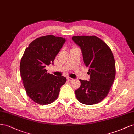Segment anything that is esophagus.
Listing matches in <instances>:
<instances>
[{"label":"esophagus","mask_w":134,"mask_h":134,"mask_svg":"<svg viewBox=\"0 0 134 134\" xmlns=\"http://www.w3.org/2000/svg\"><path fill=\"white\" fill-rule=\"evenodd\" d=\"M74 80V79L71 78V77H67V80H68V81H72V80Z\"/></svg>","instance_id":"obj_1"}]
</instances>
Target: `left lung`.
Listing matches in <instances>:
<instances>
[{
	"label": "left lung",
	"mask_w": 134,
	"mask_h": 134,
	"mask_svg": "<svg viewBox=\"0 0 134 134\" xmlns=\"http://www.w3.org/2000/svg\"><path fill=\"white\" fill-rule=\"evenodd\" d=\"M81 48L85 66L89 68V81L80 80L81 86L75 91L77 100L84 104L100 102L109 93L116 75L115 61L111 49L95 36L72 37Z\"/></svg>",
	"instance_id": "8db88e82"
}]
</instances>
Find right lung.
Returning <instances> with one entry per match:
<instances>
[{"label": "right lung", "instance_id": "1", "mask_svg": "<svg viewBox=\"0 0 134 134\" xmlns=\"http://www.w3.org/2000/svg\"><path fill=\"white\" fill-rule=\"evenodd\" d=\"M66 39L49 35L37 38L27 48L21 60L20 74L27 95L40 105L51 104L58 98L63 76L47 73L45 67L53 64Z\"/></svg>", "mask_w": 134, "mask_h": 134}]
</instances>
